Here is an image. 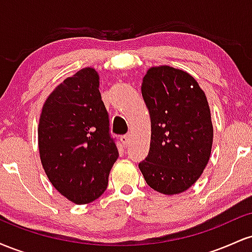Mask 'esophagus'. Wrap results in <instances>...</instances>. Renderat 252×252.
<instances>
[{
    "instance_id": "obj_1",
    "label": "esophagus",
    "mask_w": 252,
    "mask_h": 252,
    "mask_svg": "<svg viewBox=\"0 0 252 252\" xmlns=\"http://www.w3.org/2000/svg\"><path fill=\"white\" fill-rule=\"evenodd\" d=\"M121 141H122L123 146L126 147V146H128V144H129V142H130V135H129V134L123 135L122 137H121Z\"/></svg>"
}]
</instances>
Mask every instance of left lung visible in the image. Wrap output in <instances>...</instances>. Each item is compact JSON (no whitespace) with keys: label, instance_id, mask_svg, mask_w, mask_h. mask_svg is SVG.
I'll list each match as a JSON object with an SVG mask.
<instances>
[{"label":"left lung","instance_id":"obj_1","mask_svg":"<svg viewBox=\"0 0 252 252\" xmlns=\"http://www.w3.org/2000/svg\"><path fill=\"white\" fill-rule=\"evenodd\" d=\"M141 91L152 136L138 168L153 189L179 194L200 178L209 162L213 126L206 96L190 74L170 66L149 68Z\"/></svg>","mask_w":252,"mask_h":252}]
</instances>
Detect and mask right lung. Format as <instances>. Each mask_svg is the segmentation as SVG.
I'll list each match as a JSON object with an SVG mask.
<instances>
[{
	"instance_id": "1",
	"label": "right lung",
	"mask_w": 252,
	"mask_h": 252,
	"mask_svg": "<svg viewBox=\"0 0 252 252\" xmlns=\"http://www.w3.org/2000/svg\"><path fill=\"white\" fill-rule=\"evenodd\" d=\"M91 67L58 85L43 104L37 128L40 158L58 192L74 204H89L106 189L118 158L109 114Z\"/></svg>"
}]
</instances>
